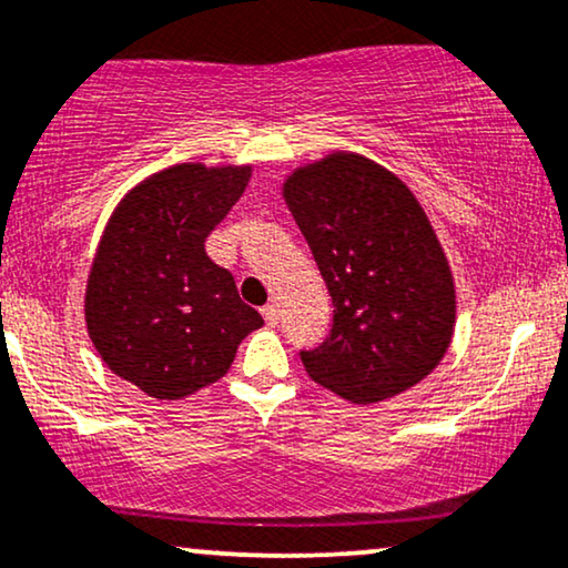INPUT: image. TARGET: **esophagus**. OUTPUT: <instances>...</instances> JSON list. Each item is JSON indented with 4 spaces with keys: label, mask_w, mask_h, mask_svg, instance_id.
I'll return each mask as SVG.
<instances>
[{
    "label": "esophagus",
    "mask_w": 568,
    "mask_h": 568,
    "mask_svg": "<svg viewBox=\"0 0 568 568\" xmlns=\"http://www.w3.org/2000/svg\"><path fill=\"white\" fill-rule=\"evenodd\" d=\"M262 317H264V322H267L270 327H275L277 322H280V308L277 306H262Z\"/></svg>",
    "instance_id": "esophagus-1"
}]
</instances>
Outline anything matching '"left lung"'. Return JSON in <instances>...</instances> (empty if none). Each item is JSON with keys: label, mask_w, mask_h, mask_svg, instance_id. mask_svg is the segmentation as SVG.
Returning a JSON list of instances; mask_svg holds the SVG:
<instances>
[{"label": "left lung", "mask_w": 568, "mask_h": 568, "mask_svg": "<svg viewBox=\"0 0 568 568\" xmlns=\"http://www.w3.org/2000/svg\"><path fill=\"white\" fill-rule=\"evenodd\" d=\"M333 298V325L301 351L314 383L351 404H377L425 379L456 322L450 267L425 210L393 172L329 154L283 185Z\"/></svg>", "instance_id": "obj_1"}]
</instances>
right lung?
<instances>
[{
  "instance_id": "add662e5",
  "label": "right lung",
  "mask_w": 568,
  "mask_h": 568,
  "mask_svg": "<svg viewBox=\"0 0 568 568\" xmlns=\"http://www.w3.org/2000/svg\"><path fill=\"white\" fill-rule=\"evenodd\" d=\"M248 178L251 168L175 164L135 185L106 222L85 325L106 367L146 396L178 400L217 383L264 325L204 248Z\"/></svg>"
}]
</instances>
